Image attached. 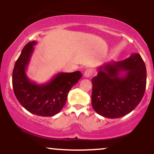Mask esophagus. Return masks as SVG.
I'll use <instances>...</instances> for the list:
<instances>
[{
	"mask_svg": "<svg viewBox=\"0 0 154 154\" xmlns=\"http://www.w3.org/2000/svg\"><path fill=\"white\" fill-rule=\"evenodd\" d=\"M93 74V72L92 69H86L84 72V76L85 77H90Z\"/></svg>",
	"mask_w": 154,
	"mask_h": 154,
	"instance_id": "esophagus-1",
	"label": "esophagus"
}]
</instances>
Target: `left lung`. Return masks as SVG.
<instances>
[{
	"instance_id": "obj_1",
	"label": "left lung",
	"mask_w": 154,
	"mask_h": 154,
	"mask_svg": "<svg viewBox=\"0 0 154 154\" xmlns=\"http://www.w3.org/2000/svg\"><path fill=\"white\" fill-rule=\"evenodd\" d=\"M92 79V106L104 117L127 115L140 103L146 87V68L139 54L123 61H110L98 68Z\"/></svg>"
}]
</instances>
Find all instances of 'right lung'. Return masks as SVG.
I'll return each mask as SVG.
<instances>
[{"label": "right lung", "instance_id": "right-lung-1", "mask_svg": "<svg viewBox=\"0 0 154 154\" xmlns=\"http://www.w3.org/2000/svg\"><path fill=\"white\" fill-rule=\"evenodd\" d=\"M36 41L28 43L17 60L12 74V85L17 99L26 110L41 116H53L61 111L71 88L82 77L79 71L58 73L45 84L28 78L26 71Z\"/></svg>", "mask_w": 154, "mask_h": 154}]
</instances>
